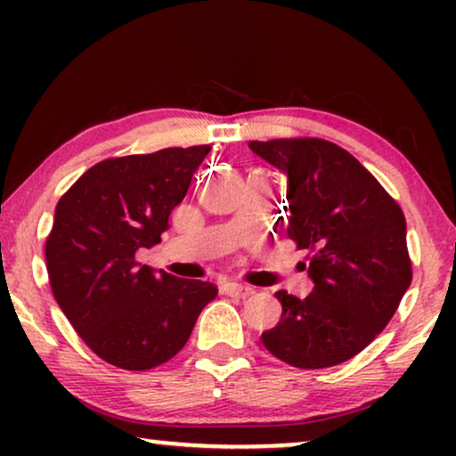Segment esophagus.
Returning <instances> with one entry per match:
<instances>
[{
	"mask_svg": "<svg viewBox=\"0 0 456 456\" xmlns=\"http://www.w3.org/2000/svg\"><path fill=\"white\" fill-rule=\"evenodd\" d=\"M226 295L236 297V298H247L253 295L251 286H242V284H228L226 286Z\"/></svg>",
	"mask_w": 456,
	"mask_h": 456,
	"instance_id": "esophagus-1",
	"label": "esophagus"
}]
</instances>
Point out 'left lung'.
<instances>
[{
  "instance_id": "1",
  "label": "left lung",
  "mask_w": 456,
  "mask_h": 456,
  "mask_svg": "<svg viewBox=\"0 0 456 456\" xmlns=\"http://www.w3.org/2000/svg\"><path fill=\"white\" fill-rule=\"evenodd\" d=\"M284 176L276 226L309 251L314 292L278 290L282 317L261 334L273 357L301 370L353 359L386 328L411 286L407 222L384 186L323 139L251 141ZM305 265V264H303Z\"/></svg>"
}]
</instances>
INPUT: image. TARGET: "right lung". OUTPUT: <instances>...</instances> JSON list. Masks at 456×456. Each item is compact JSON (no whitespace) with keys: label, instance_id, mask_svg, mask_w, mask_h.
I'll return each mask as SVG.
<instances>
[{"label":"right lung","instance_id":"right-lung-1","mask_svg":"<svg viewBox=\"0 0 456 456\" xmlns=\"http://www.w3.org/2000/svg\"><path fill=\"white\" fill-rule=\"evenodd\" d=\"M209 145L126 155L89 167L58 201L45 242L55 301L97 357L130 371L170 361L217 289L155 273L139 248L161 242Z\"/></svg>","mask_w":456,"mask_h":456}]
</instances>
